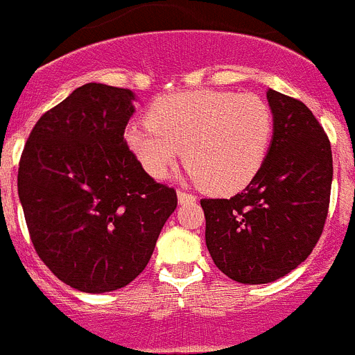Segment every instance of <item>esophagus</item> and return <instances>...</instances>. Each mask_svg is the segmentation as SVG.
<instances>
[{"instance_id": "34e87169", "label": "esophagus", "mask_w": 355, "mask_h": 355, "mask_svg": "<svg viewBox=\"0 0 355 355\" xmlns=\"http://www.w3.org/2000/svg\"><path fill=\"white\" fill-rule=\"evenodd\" d=\"M177 196H178V201H180V203H191V201H196V196H193L191 193H185V191H182V189L177 191Z\"/></svg>"}]
</instances>
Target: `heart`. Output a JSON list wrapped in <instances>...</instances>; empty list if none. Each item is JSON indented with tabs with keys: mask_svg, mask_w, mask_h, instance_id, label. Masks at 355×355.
<instances>
[{
	"mask_svg": "<svg viewBox=\"0 0 355 355\" xmlns=\"http://www.w3.org/2000/svg\"><path fill=\"white\" fill-rule=\"evenodd\" d=\"M274 118L257 94L193 90L164 95L146 122L127 127L125 141L152 178L168 177L185 152L189 175L209 193L244 189L263 166Z\"/></svg>",
	"mask_w": 355,
	"mask_h": 355,
	"instance_id": "b5f03b06",
	"label": "heart"
}]
</instances>
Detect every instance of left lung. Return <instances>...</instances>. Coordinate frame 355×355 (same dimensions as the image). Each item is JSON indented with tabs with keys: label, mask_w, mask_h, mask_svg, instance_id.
<instances>
[{
	"label": "left lung",
	"mask_w": 355,
	"mask_h": 355,
	"mask_svg": "<svg viewBox=\"0 0 355 355\" xmlns=\"http://www.w3.org/2000/svg\"><path fill=\"white\" fill-rule=\"evenodd\" d=\"M270 148L257 177L230 200H201L205 241L217 269L244 285L286 276L317 245L331 200L333 152L304 102L267 92Z\"/></svg>",
	"instance_id": "1"
}]
</instances>
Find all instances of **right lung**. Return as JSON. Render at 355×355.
Returning a JSON list of instances; mask_svg holds the SVG:
<instances>
[{
    "label": "right lung",
    "instance_id": "1",
    "mask_svg": "<svg viewBox=\"0 0 355 355\" xmlns=\"http://www.w3.org/2000/svg\"><path fill=\"white\" fill-rule=\"evenodd\" d=\"M132 98L127 88L79 86L38 118L19 161V200L35 251L81 292L136 279L177 209V191L150 177L123 139Z\"/></svg>",
    "mask_w": 355,
    "mask_h": 355
}]
</instances>
